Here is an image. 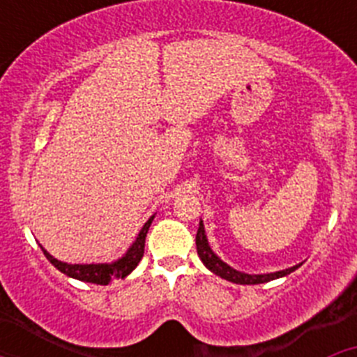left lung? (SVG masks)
Returning <instances> with one entry per match:
<instances>
[{
    "mask_svg": "<svg viewBox=\"0 0 357 357\" xmlns=\"http://www.w3.org/2000/svg\"><path fill=\"white\" fill-rule=\"evenodd\" d=\"M197 252L198 257L202 259V263L206 264V268H209L214 275L222 277V279L229 280V282H234V284H263V282H270V280L280 279V277L289 275L291 272H295L296 268L302 266L301 264H295L291 268H286V270H279V272L272 273H245L239 272L236 268L229 266L225 261H222L213 252L209 245V239H207L206 234V227H204V222L200 220V225H198L197 232Z\"/></svg>",
    "mask_w": 357,
    "mask_h": 357,
    "instance_id": "1",
    "label": "left lung"
}]
</instances>
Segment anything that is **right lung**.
Segmentation results:
<instances>
[{"label": "right lung", "mask_w": 357, "mask_h": 357, "mask_svg": "<svg viewBox=\"0 0 357 357\" xmlns=\"http://www.w3.org/2000/svg\"><path fill=\"white\" fill-rule=\"evenodd\" d=\"M153 216L148 218V222L144 223L143 229L139 230V234L135 238V241L132 243L128 250L119 257V259L112 261V263H93V264H69L64 263V261H59L55 259L48 250L43 252L44 255L48 257L50 263L62 272L64 275L71 277V279H77V280H84V282H93V284H109L112 282L114 279H125L128 273H132L137 264H139L141 257L144 254V239H146L148 234V229H150L151 222H153Z\"/></svg>", "instance_id": "obj_1"}]
</instances>
